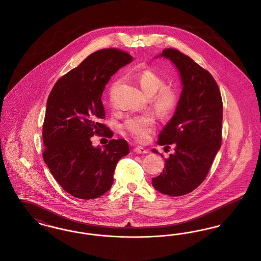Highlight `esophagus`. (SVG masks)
I'll use <instances>...</instances> for the list:
<instances>
[{"mask_svg":"<svg viewBox=\"0 0 261 261\" xmlns=\"http://www.w3.org/2000/svg\"><path fill=\"white\" fill-rule=\"evenodd\" d=\"M134 151L138 153V154H140V153H148L149 151H148V149H144L143 147H136L135 149H134Z\"/></svg>","mask_w":261,"mask_h":261,"instance_id":"esophagus-1","label":"esophagus"}]
</instances>
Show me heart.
Segmentation results:
<instances>
[{
	"label": "heart",
	"mask_w": 261,
	"mask_h": 261,
	"mask_svg": "<svg viewBox=\"0 0 261 261\" xmlns=\"http://www.w3.org/2000/svg\"><path fill=\"white\" fill-rule=\"evenodd\" d=\"M137 81L142 92L147 97H153V107L162 115H168L178 105L179 96L177 90L164 86V79L152 70H144L136 75ZM122 127L136 140L144 141L155 127V117L146 112L140 115L130 116L125 119Z\"/></svg>",
	"instance_id": "obj_1"
}]
</instances>
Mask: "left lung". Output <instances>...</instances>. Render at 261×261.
Returning <instances> with one entry per match:
<instances>
[{"label": "left lung", "mask_w": 261, "mask_h": 261, "mask_svg": "<svg viewBox=\"0 0 261 261\" xmlns=\"http://www.w3.org/2000/svg\"><path fill=\"white\" fill-rule=\"evenodd\" d=\"M162 57L176 66L183 88L173 116L158 141L165 148L174 144L175 152L164 160L163 172L152 178L151 184L163 195L179 197L203 182L221 147L223 103L207 70L175 49H165L155 59Z\"/></svg>", "instance_id": "1"}]
</instances>
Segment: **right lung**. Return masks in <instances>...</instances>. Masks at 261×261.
Returning <instances> with one entry per match:
<instances>
[{
	"instance_id": "add662e5",
	"label": "right lung",
	"mask_w": 261,
	"mask_h": 261,
	"mask_svg": "<svg viewBox=\"0 0 261 261\" xmlns=\"http://www.w3.org/2000/svg\"><path fill=\"white\" fill-rule=\"evenodd\" d=\"M133 58L116 49L99 50L60 78L47 100L43 125L44 162L64 191L81 199H97L113 184L118 161L129 153L123 139L94 147L91 137L112 138L100 123L106 117L101 95L111 77Z\"/></svg>"
}]
</instances>
